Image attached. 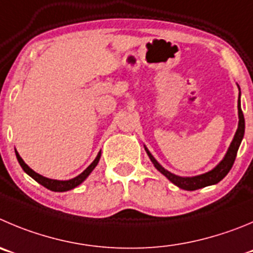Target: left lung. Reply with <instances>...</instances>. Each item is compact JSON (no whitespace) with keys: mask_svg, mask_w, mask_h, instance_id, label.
<instances>
[{"mask_svg":"<svg viewBox=\"0 0 253 253\" xmlns=\"http://www.w3.org/2000/svg\"><path fill=\"white\" fill-rule=\"evenodd\" d=\"M240 96L241 92L238 94V128L235 133V137H233L232 142H231L230 147H228L227 153L225 155L223 160L214 167L213 169L211 171L206 172V173L198 174V176H193V177H181L177 176V174L171 173L169 171L165 169L159 162L156 161V159L151 155L150 151L147 150V147H145L146 152H147L148 157H150L151 162L153 164V166L156 169H159L164 176H166L169 181H171L173 185H176L177 187L182 188V190L186 191H195L198 190V188L206 187V186H211V185H216L218 183L219 181L222 180L223 177L230 172V169H232L233 162L236 160V156H237V151L238 147L241 145V141L244 138L245 134V117L244 113H242V110H241V101H240Z\"/></svg>","mask_w":253,"mask_h":253,"instance_id":"left-lung-1","label":"left lung"}]
</instances>
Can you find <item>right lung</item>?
<instances>
[{
  "instance_id": "add662e5",
  "label": "right lung",
  "mask_w": 253,
  "mask_h": 253,
  "mask_svg": "<svg viewBox=\"0 0 253 253\" xmlns=\"http://www.w3.org/2000/svg\"><path fill=\"white\" fill-rule=\"evenodd\" d=\"M15 152H16V157H17V160H18V164L21 165V167H22L23 171H25L28 176L32 177V178H34L36 182H39L40 185H42L43 187L48 188V190H51V191H55V192H65V191H70V190H72V188L77 187L79 185H81V183L86 180L87 177H88V174L93 171L94 167L97 166L98 161H100V157H101V152H98L97 157L93 160V162H92V164L89 165V166L87 167V169H84L82 173H80L79 176L75 177V178H71V180L60 181V180H51V178H47V177H43V176H41L40 173H37V172H35L34 169H30V167L25 164V161L21 159V156L18 155L17 151L15 150Z\"/></svg>"
}]
</instances>
